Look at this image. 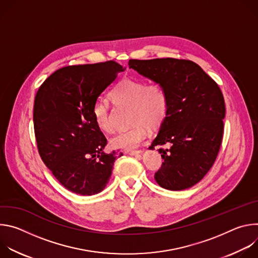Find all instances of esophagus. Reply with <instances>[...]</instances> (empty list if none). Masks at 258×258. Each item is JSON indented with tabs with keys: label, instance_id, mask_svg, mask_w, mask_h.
<instances>
[{
	"label": "esophagus",
	"instance_id": "34e87169",
	"mask_svg": "<svg viewBox=\"0 0 258 258\" xmlns=\"http://www.w3.org/2000/svg\"><path fill=\"white\" fill-rule=\"evenodd\" d=\"M125 153H126V154H130V155H132V156H139V155H141L142 152H141L140 150H126Z\"/></svg>",
	"mask_w": 258,
	"mask_h": 258
}]
</instances>
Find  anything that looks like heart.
Masks as SVG:
<instances>
[{
  "label": "heart",
  "instance_id": "heart-1",
  "mask_svg": "<svg viewBox=\"0 0 258 258\" xmlns=\"http://www.w3.org/2000/svg\"><path fill=\"white\" fill-rule=\"evenodd\" d=\"M116 104L132 105V122L128 130L119 132L110 139L114 149L134 150L148 136L149 128L161 125L168 110V96L165 88L157 82H146L134 79H122L109 94ZM93 116L97 126L106 133H112L114 126L110 117L109 108L103 101H97L93 107Z\"/></svg>",
  "mask_w": 258,
  "mask_h": 258
}]
</instances>
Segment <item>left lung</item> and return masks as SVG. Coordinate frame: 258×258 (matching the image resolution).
I'll return each instance as SVG.
<instances>
[{
    "label": "left lung",
    "instance_id": "8db88e82",
    "mask_svg": "<svg viewBox=\"0 0 258 258\" xmlns=\"http://www.w3.org/2000/svg\"><path fill=\"white\" fill-rule=\"evenodd\" d=\"M130 68L160 83L168 96V110L150 149L163 158L155 180L164 189L180 191L196 185L213 165L224 134L225 100L216 83L190 60L157 58L130 60Z\"/></svg>",
    "mask_w": 258,
    "mask_h": 258
}]
</instances>
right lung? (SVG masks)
I'll return each instance as SVG.
<instances>
[{"instance_id": "right-lung-1", "label": "right lung", "mask_w": 258, "mask_h": 258, "mask_svg": "<svg viewBox=\"0 0 258 258\" xmlns=\"http://www.w3.org/2000/svg\"><path fill=\"white\" fill-rule=\"evenodd\" d=\"M124 70L114 61L66 66L51 75L35 95L39 153L61 185L73 193L98 194L111 176L116 152H104L107 140L94 120L93 107Z\"/></svg>"}]
</instances>
